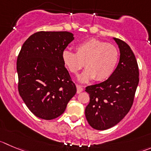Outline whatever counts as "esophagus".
Instances as JSON below:
<instances>
[{
    "label": "esophagus",
    "instance_id": "obj_1",
    "mask_svg": "<svg viewBox=\"0 0 151 151\" xmlns=\"http://www.w3.org/2000/svg\"><path fill=\"white\" fill-rule=\"evenodd\" d=\"M76 88H77V93H80L83 91V87H81L79 84H76Z\"/></svg>",
    "mask_w": 151,
    "mask_h": 151
}]
</instances>
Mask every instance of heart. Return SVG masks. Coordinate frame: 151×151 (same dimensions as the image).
Returning <instances> with one entry per match:
<instances>
[{
    "label": "heart",
    "instance_id": "heart-1",
    "mask_svg": "<svg viewBox=\"0 0 151 151\" xmlns=\"http://www.w3.org/2000/svg\"><path fill=\"white\" fill-rule=\"evenodd\" d=\"M119 58L118 49L113 44L98 39H90L78 44L76 53L65 50L62 60L72 74H77L84 67L86 70L78 76L81 82L96 79L103 81L114 73Z\"/></svg>",
    "mask_w": 151,
    "mask_h": 151
}]
</instances>
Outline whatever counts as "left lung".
<instances>
[{"label": "left lung", "instance_id": "left-lung-1", "mask_svg": "<svg viewBox=\"0 0 151 151\" xmlns=\"http://www.w3.org/2000/svg\"><path fill=\"white\" fill-rule=\"evenodd\" d=\"M120 59L111 76L103 82L87 86L90 102L85 116L93 128L104 130L113 127L127 114L133 105L139 84V67L130 46L114 38Z\"/></svg>", "mask_w": 151, "mask_h": 151}]
</instances>
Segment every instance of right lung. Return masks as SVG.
Returning <instances> with one entry per match:
<instances>
[{"label":"right lung","mask_w":151,"mask_h":151,"mask_svg":"<svg viewBox=\"0 0 151 151\" xmlns=\"http://www.w3.org/2000/svg\"><path fill=\"white\" fill-rule=\"evenodd\" d=\"M73 39L69 32H38L27 38L18 54V92L30 111L42 119L61 116L76 93L62 60Z\"/></svg>","instance_id":"obj_1"}]
</instances>
